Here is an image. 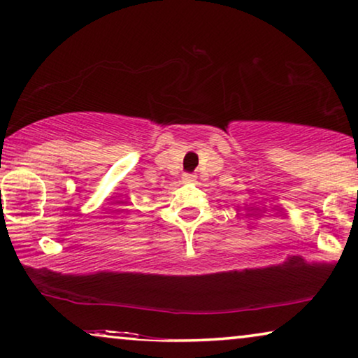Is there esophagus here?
I'll use <instances>...</instances> for the list:
<instances>
[{
	"label": "esophagus",
	"mask_w": 358,
	"mask_h": 358,
	"mask_svg": "<svg viewBox=\"0 0 358 358\" xmlns=\"http://www.w3.org/2000/svg\"><path fill=\"white\" fill-rule=\"evenodd\" d=\"M194 180H195L194 174H182V182L189 184V182H194Z\"/></svg>",
	"instance_id": "34e87169"
}]
</instances>
